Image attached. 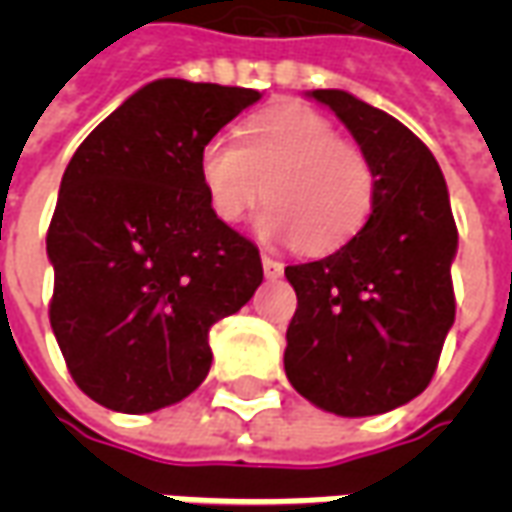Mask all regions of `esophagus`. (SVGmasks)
<instances>
[{"label":"esophagus","mask_w":512,"mask_h":512,"mask_svg":"<svg viewBox=\"0 0 512 512\" xmlns=\"http://www.w3.org/2000/svg\"><path fill=\"white\" fill-rule=\"evenodd\" d=\"M282 271H285V266H282L279 260L263 255V274H266L268 279H279L282 277Z\"/></svg>","instance_id":"esophagus-1"}]
</instances>
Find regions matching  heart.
I'll return each instance as SVG.
<instances>
[{"instance_id":"obj_1","label":"heart","mask_w":512,"mask_h":512,"mask_svg":"<svg viewBox=\"0 0 512 512\" xmlns=\"http://www.w3.org/2000/svg\"><path fill=\"white\" fill-rule=\"evenodd\" d=\"M202 189L227 224L271 200L257 230L293 238L304 252L345 244L367 222L376 172L359 145L337 136L329 117L307 106H279L249 117L241 145L216 134L200 147Z\"/></svg>"}]
</instances>
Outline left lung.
I'll list each match as a JSON object with an SVG mask.
<instances>
[{"label":"left lung","instance_id":"left-lung-1","mask_svg":"<svg viewBox=\"0 0 512 512\" xmlns=\"http://www.w3.org/2000/svg\"><path fill=\"white\" fill-rule=\"evenodd\" d=\"M376 172L365 227L332 255L285 268L296 290L285 373L340 417L403 406L430 384L455 321L458 227L436 158L400 120L345 90H312Z\"/></svg>","mask_w":512,"mask_h":512}]
</instances>
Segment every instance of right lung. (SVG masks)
I'll list each match as a JSON object with an SVG mask.
<instances>
[{
	"mask_svg": "<svg viewBox=\"0 0 512 512\" xmlns=\"http://www.w3.org/2000/svg\"><path fill=\"white\" fill-rule=\"evenodd\" d=\"M257 90L158 79L73 153L51 216L49 321L95 403L147 414L191 395L211 370L208 332L263 282L257 246L213 213L200 147Z\"/></svg>",
	"mask_w": 512,
	"mask_h": 512,
	"instance_id": "obj_1",
	"label": "right lung"
}]
</instances>
